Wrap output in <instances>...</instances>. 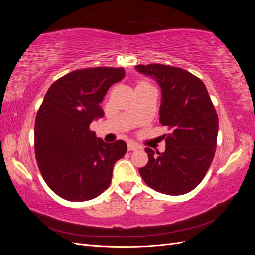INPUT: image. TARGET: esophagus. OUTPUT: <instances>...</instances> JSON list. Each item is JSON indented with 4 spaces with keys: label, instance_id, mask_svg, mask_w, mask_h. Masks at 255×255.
<instances>
[{
    "label": "esophagus",
    "instance_id": "esophagus-1",
    "mask_svg": "<svg viewBox=\"0 0 255 255\" xmlns=\"http://www.w3.org/2000/svg\"><path fill=\"white\" fill-rule=\"evenodd\" d=\"M128 151H136V150L139 149V145L134 143V142H129L128 144Z\"/></svg>",
    "mask_w": 255,
    "mask_h": 255
}]
</instances>
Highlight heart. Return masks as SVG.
<instances>
[{
  "instance_id": "heart-1",
  "label": "heart",
  "mask_w": 255,
  "mask_h": 255,
  "mask_svg": "<svg viewBox=\"0 0 255 255\" xmlns=\"http://www.w3.org/2000/svg\"><path fill=\"white\" fill-rule=\"evenodd\" d=\"M142 84H148V83H145V82H139V83H138V85H142Z\"/></svg>"
}]
</instances>
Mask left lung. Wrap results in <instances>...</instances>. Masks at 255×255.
<instances>
[{"instance_id": "8db88e82", "label": "left lung", "mask_w": 255, "mask_h": 255, "mask_svg": "<svg viewBox=\"0 0 255 255\" xmlns=\"http://www.w3.org/2000/svg\"><path fill=\"white\" fill-rule=\"evenodd\" d=\"M140 73L156 80L161 89L159 121L171 130L164 153L145 148L149 161L139 173L161 194H187L201 183L217 146L218 115L204 83L182 68L137 65Z\"/></svg>"}]
</instances>
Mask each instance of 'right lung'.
I'll return each mask as SVG.
<instances>
[{"mask_svg": "<svg viewBox=\"0 0 255 255\" xmlns=\"http://www.w3.org/2000/svg\"><path fill=\"white\" fill-rule=\"evenodd\" d=\"M123 68L74 70L54 82L37 112L35 155L44 182L68 201L91 200L110 186L116 161L127 153L125 141L106 143L91 132L103 117L100 103Z\"/></svg>", "mask_w": 255, "mask_h": 255, "instance_id": "right-lung-1", "label": "right lung"}]
</instances>
